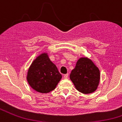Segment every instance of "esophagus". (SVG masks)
<instances>
[{
	"mask_svg": "<svg viewBox=\"0 0 122 122\" xmlns=\"http://www.w3.org/2000/svg\"><path fill=\"white\" fill-rule=\"evenodd\" d=\"M63 77H64V79H67L68 77V74H65L64 76H63Z\"/></svg>",
	"mask_w": 122,
	"mask_h": 122,
	"instance_id": "1",
	"label": "esophagus"
}]
</instances>
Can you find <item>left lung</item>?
Returning a JSON list of instances; mask_svg holds the SVG:
<instances>
[{"mask_svg": "<svg viewBox=\"0 0 122 122\" xmlns=\"http://www.w3.org/2000/svg\"><path fill=\"white\" fill-rule=\"evenodd\" d=\"M70 77L79 92L88 94L97 89L100 82V70L90 59L81 58L71 71Z\"/></svg>", "mask_w": 122, "mask_h": 122, "instance_id": "1", "label": "left lung"}]
</instances>
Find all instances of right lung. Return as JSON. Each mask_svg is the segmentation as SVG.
<instances>
[{
  "label": "right lung",
  "mask_w": 122,
  "mask_h": 122,
  "mask_svg": "<svg viewBox=\"0 0 122 122\" xmlns=\"http://www.w3.org/2000/svg\"><path fill=\"white\" fill-rule=\"evenodd\" d=\"M62 78L56 65L48 57L47 54H41L30 66L27 73L28 83L32 89L42 93L54 90Z\"/></svg>",
  "instance_id": "1"
}]
</instances>
